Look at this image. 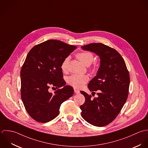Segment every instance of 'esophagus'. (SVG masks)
Here are the masks:
<instances>
[{"label": "esophagus", "mask_w": 148, "mask_h": 148, "mask_svg": "<svg viewBox=\"0 0 148 148\" xmlns=\"http://www.w3.org/2000/svg\"><path fill=\"white\" fill-rule=\"evenodd\" d=\"M74 92H75V94H79V93H80V91L78 90H77V89H76V88H75V89H74Z\"/></svg>", "instance_id": "esophagus-1"}]
</instances>
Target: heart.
Instances as JSON below:
<instances>
[{
	"label": "heart",
	"mask_w": 148,
	"mask_h": 148,
	"mask_svg": "<svg viewBox=\"0 0 148 148\" xmlns=\"http://www.w3.org/2000/svg\"><path fill=\"white\" fill-rule=\"evenodd\" d=\"M76 57L84 65L90 66L94 60L93 54L90 51H83L76 54ZM69 57H66L62 62L61 69L63 71L67 70ZM68 83L72 87L77 88L82 87L88 81V77L84 75L74 74L68 78Z\"/></svg>",
	"instance_id": "1"
}]
</instances>
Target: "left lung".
I'll return each mask as SVG.
<instances>
[{
    "label": "left lung",
    "instance_id": "1",
    "mask_svg": "<svg viewBox=\"0 0 148 148\" xmlns=\"http://www.w3.org/2000/svg\"><path fill=\"white\" fill-rule=\"evenodd\" d=\"M99 56L100 65L97 76L88 84L90 91L98 97L84 91V103L80 106L82 116L89 123L104 126L117 116L128 97L130 76L125 62L114 49L101 43H93L82 47Z\"/></svg>",
    "mask_w": 148,
    "mask_h": 148
}]
</instances>
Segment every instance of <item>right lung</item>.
<instances>
[{"label":"right lung","mask_w":148,"mask_h":148,"mask_svg":"<svg viewBox=\"0 0 148 148\" xmlns=\"http://www.w3.org/2000/svg\"><path fill=\"white\" fill-rule=\"evenodd\" d=\"M76 47L50 40L34 46L28 53L21 71V99L29 115L46 123L59 114L61 104L73 94V88L65 86L61 64ZM50 85L62 89L54 94Z\"/></svg>","instance_id":"add662e5"}]
</instances>
